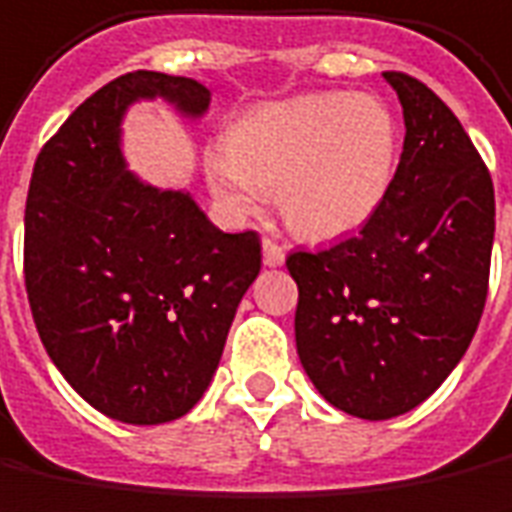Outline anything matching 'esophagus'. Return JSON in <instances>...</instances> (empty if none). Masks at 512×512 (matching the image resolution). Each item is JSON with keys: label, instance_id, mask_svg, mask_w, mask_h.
Here are the masks:
<instances>
[{"label": "esophagus", "instance_id": "obj_1", "mask_svg": "<svg viewBox=\"0 0 512 512\" xmlns=\"http://www.w3.org/2000/svg\"><path fill=\"white\" fill-rule=\"evenodd\" d=\"M262 256H264V264H267V267H281V264H284V259H287L284 248H281L278 242H273V239H264L262 242Z\"/></svg>", "mask_w": 512, "mask_h": 512}]
</instances>
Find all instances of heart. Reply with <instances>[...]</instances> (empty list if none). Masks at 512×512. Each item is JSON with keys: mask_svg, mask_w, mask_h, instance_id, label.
<instances>
[{"mask_svg": "<svg viewBox=\"0 0 512 512\" xmlns=\"http://www.w3.org/2000/svg\"><path fill=\"white\" fill-rule=\"evenodd\" d=\"M398 164L390 108L368 94H306L245 114L209 155L211 195L239 220L262 214L267 195L295 234L337 239L382 209Z\"/></svg>", "mask_w": 512, "mask_h": 512, "instance_id": "b5f03b06", "label": "heart"}]
</instances>
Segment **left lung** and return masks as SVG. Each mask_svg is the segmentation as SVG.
<instances>
[{
    "label": "left lung",
    "instance_id": "obj_1",
    "mask_svg": "<svg viewBox=\"0 0 512 512\" xmlns=\"http://www.w3.org/2000/svg\"><path fill=\"white\" fill-rule=\"evenodd\" d=\"M404 150L376 217L329 250H295V345L317 393L365 421L415 410L471 345L488 298L496 200L460 119L410 74L384 72Z\"/></svg>",
    "mask_w": 512,
    "mask_h": 512
}]
</instances>
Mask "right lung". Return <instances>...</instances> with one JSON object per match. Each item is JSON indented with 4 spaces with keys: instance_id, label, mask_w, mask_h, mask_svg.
<instances>
[{
    "instance_id": "1",
    "label": "right lung",
    "mask_w": 512,
    "mask_h": 512,
    "mask_svg": "<svg viewBox=\"0 0 512 512\" xmlns=\"http://www.w3.org/2000/svg\"><path fill=\"white\" fill-rule=\"evenodd\" d=\"M164 100L209 111L192 77L130 72L44 144L24 209V284L63 379L122 424L175 421L209 390L236 306L262 270L256 231L225 234L183 189L130 172L122 119Z\"/></svg>"
}]
</instances>
